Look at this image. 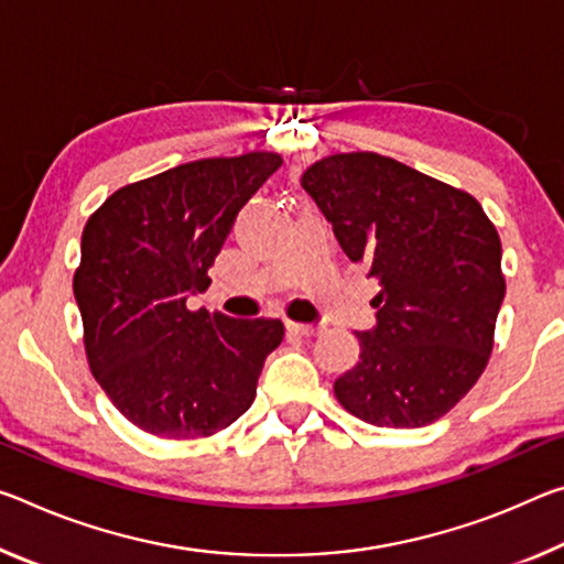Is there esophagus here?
I'll use <instances>...</instances> for the list:
<instances>
[{
	"label": "esophagus",
	"mask_w": 564,
	"mask_h": 564,
	"mask_svg": "<svg viewBox=\"0 0 564 564\" xmlns=\"http://www.w3.org/2000/svg\"><path fill=\"white\" fill-rule=\"evenodd\" d=\"M285 330H289V334H296V336H318L321 334V326H311V324H296V321H289V324H285Z\"/></svg>",
	"instance_id": "obj_1"
}]
</instances>
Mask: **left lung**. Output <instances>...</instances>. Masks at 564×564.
<instances>
[{
    "instance_id": "1",
    "label": "left lung",
    "mask_w": 564,
    "mask_h": 564,
    "mask_svg": "<svg viewBox=\"0 0 564 564\" xmlns=\"http://www.w3.org/2000/svg\"><path fill=\"white\" fill-rule=\"evenodd\" d=\"M344 253L381 291L361 356L334 381L373 426L442 419L475 387L505 299L502 243L469 193L377 153L328 155L301 177Z\"/></svg>"
}]
</instances>
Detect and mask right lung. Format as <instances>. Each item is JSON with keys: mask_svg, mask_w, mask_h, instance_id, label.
I'll list each match as a JSON object with an SVG mask.
<instances>
[{"mask_svg": "<svg viewBox=\"0 0 564 564\" xmlns=\"http://www.w3.org/2000/svg\"><path fill=\"white\" fill-rule=\"evenodd\" d=\"M281 163L275 153L195 160L120 187L89 216L73 283L87 361L142 432L210 436L253 404L283 324L185 301L208 289L238 210Z\"/></svg>", "mask_w": 564, "mask_h": 564, "instance_id": "obj_1", "label": "right lung"}]
</instances>
